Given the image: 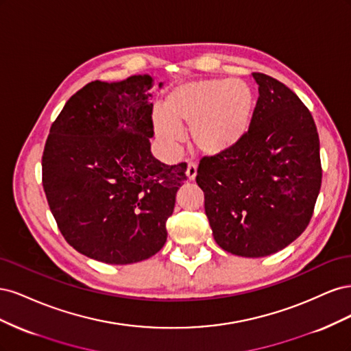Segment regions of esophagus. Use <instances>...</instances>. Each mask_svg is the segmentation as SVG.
Listing matches in <instances>:
<instances>
[{
    "mask_svg": "<svg viewBox=\"0 0 351 351\" xmlns=\"http://www.w3.org/2000/svg\"><path fill=\"white\" fill-rule=\"evenodd\" d=\"M186 176H187V178L190 180V182H193V180L197 176V167L195 164H189L187 169H186Z\"/></svg>",
    "mask_w": 351,
    "mask_h": 351,
    "instance_id": "1",
    "label": "esophagus"
}]
</instances>
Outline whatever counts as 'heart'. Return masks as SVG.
Segmentation results:
<instances>
[{"label":"heart","mask_w":351,"mask_h":351,"mask_svg":"<svg viewBox=\"0 0 351 351\" xmlns=\"http://www.w3.org/2000/svg\"><path fill=\"white\" fill-rule=\"evenodd\" d=\"M256 98L246 82L205 79L178 84L164 101V112L152 114V127L162 149L174 155L190 129V141L204 156L234 151L249 134Z\"/></svg>","instance_id":"heart-1"}]
</instances>
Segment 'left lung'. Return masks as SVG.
<instances>
[{
  "label": "left lung",
  "mask_w": 351,
  "mask_h": 351,
  "mask_svg": "<svg viewBox=\"0 0 351 351\" xmlns=\"http://www.w3.org/2000/svg\"><path fill=\"white\" fill-rule=\"evenodd\" d=\"M259 98L249 134L234 151L204 158L196 183L221 249L262 258L306 230L321 190L319 136L300 98L271 76L252 73Z\"/></svg>",
  "instance_id": "left-lung-1"
}]
</instances>
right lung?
I'll return each mask as SVG.
<instances>
[{
  "label": "right lung",
  "mask_w": 351,
  "mask_h": 351,
  "mask_svg": "<svg viewBox=\"0 0 351 351\" xmlns=\"http://www.w3.org/2000/svg\"><path fill=\"white\" fill-rule=\"evenodd\" d=\"M152 86L149 74L95 80L51 125L42 184L61 234L90 259L141 262L167 241L186 164L165 165L151 152Z\"/></svg>",
  "instance_id": "obj_1"
}]
</instances>
